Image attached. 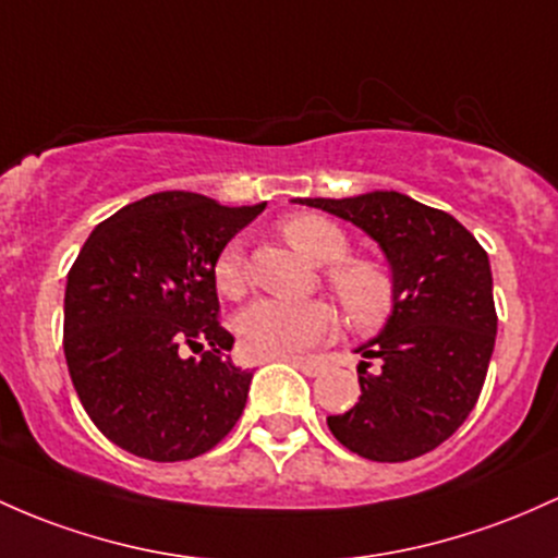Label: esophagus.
<instances>
[{
  "label": "esophagus",
  "instance_id": "obj_1",
  "mask_svg": "<svg viewBox=\"0 0 558 558\" xmlns=\"http://www.w3.org/2000/svg\"><path fill=\"white\" fill-rule=\"evenodd\" d=\"M289 363L296 365V368L310 378L320 376V371H323V363H320V360H315V357H289Z\"/></svg>",
  "mask_w": 558,
  "mask_h": 558
}]
</instances>
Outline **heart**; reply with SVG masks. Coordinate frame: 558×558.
<instances>
[{
    "label": "heart",
    "mask_w": 558,
    "mask_h": 558,
    "mask_svg": "<svg viewBox=\"0 0 558 558\" xmlns=\"http://www.w3.org/2000/svg\"><path fill=\"white\" fill-rule=\"evenodd\" d=\"M283 235L310 262L328 267L330 289L357 326L371 328L389 315L395 304L391 275L378 262L347 259L349 241L339 225L317 214H296L283 222ZM214 286L230 299L246 293V256L238 241L228 243L214 259ZM235 330L251 357H289L328 339L336 330V312L326 302L289 304L259 299L238 315Z\"/></svg>",
    "instance_id": "b5f03b06"
}]
</instances>
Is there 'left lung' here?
<instances>
[{
    "label": "left lung",
    "mask_w": 558,
    "mask_h": 558,
    "mask_svg": "<svg viewBox=\"0 0 558 558\" xmlns=\"http://www.w3.org/2000/svg\"><path fill=\"white\" fill-rule=\"evenodd\" d=\"M357 225L387 256L395 283L391 315L357 347L360 402L328 415L347 450L378 463L418 458L452 437L480 400L498 315L487 251L448 211L397 190L354 198H296Z\"/></svg>",
    "instance_id": "left-lung-1"
}]
</instances>
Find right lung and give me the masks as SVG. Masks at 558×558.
<instances>
[{
	"instance_id": "add662e5",
	"label": "right lung",
	"mask_w": 558,
	"mask_h": 558,
	"mask_svg": "<svg viewBox=\"0 0 558 558\" xmlns=\"http://www.w3.org/2000/svg\"><path fill=\"white\" fill-rule=\"evenodd\" d=\"M256 206L185 190L134 201L92 230L65 283L63 349L92 424L121 450L171 463L222 442L254 373L232 365L214 259ZM201 359H182L181 347Z\"/></svg>"
}]
</instances>
